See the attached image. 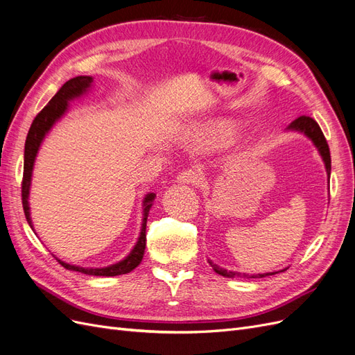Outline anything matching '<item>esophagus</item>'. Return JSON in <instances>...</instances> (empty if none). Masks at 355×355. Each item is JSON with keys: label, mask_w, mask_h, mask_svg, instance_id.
Returning <instances> with one entry per match:
<instances>
[{"label": "esophagus", "mask_w": 355, "mask_h": 355, "mask_svg": "<svg viewBox=\"0 0 355 355\" xmlns=\"http://www.w3.org/2000/svg\"><path fill=\"white\" fill-rule=\"evenodd\" d=\"M178 180L180 184H185V185L200 187L202 184L204 176L200 168H188L185 171H182V173L178 176Z\"/></svg>", "instance_id": "1"}]
</instances>
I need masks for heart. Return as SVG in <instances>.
Listing matches in <instances>:
<instances>
[{"mask_svg":"<svg viewBox=\"0 0 355 355\" xmlns=\"http://www.w3.org/2000/svg\"><path fill=\"white\" fill-rule=\"evenodd\" d=\"M239 136V125L230 118H218L204 124H198L189 133L192 142L207 148H223L231 145Z\"/></svg>","mask_w":355,"mask_h":355,"instance_id":"b5f03b06","label":"heart"}]
</instances>
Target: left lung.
I'll use <instances>...</instances> for the list:
<instances>
[{
    "instance_id": "obj_1",
    "label": "left lung",
    "mask_w": 355,
    "mask_h": 355,
    "mask_svg": "<svg viewBox=\"0 0 355 355\" xmlns=\"http://www.w3.org/2000/svg\"><path fill=\"white\" fill-rule=\"evenodd\" d=\"M288 132H297V133H302L305 135L311 142L314 144V146L317 148V151L321 157V159H323L324 163V167H326V171H327V176H329V180H330V170H331V159H330V151H329V145L326 142V137L323 135V132H321L320 125L313 120L311 116H299L297 120H295L293 123H290L288 127H287ZM210 263V266L213 268V271L219 274V275H223V277H228V278H234V277H247V278H262V277H266V275H274L277 272H266V274H256V275H247V274H241V272H237V271H228L225 270V268H220L219 265L213 263L210 259L207 261ZM282 271H286V270H282Z\"/></svg>"
}]
</instances>
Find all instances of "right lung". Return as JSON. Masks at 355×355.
Returning <instances> with one entry per match:
<instances>
[{
	"instance_id": "1",
	"label": "right lung",
	"mask_w": 355,
	"mask_h": 355,
	"mask_svg": "<svg viewBox=\"0 0 355 355\" xmlns=\"http://www.w3.org/2000/svg\"><path fill=\"white\" fill-rule=\"evenodd\" d=\"M93 87V78L89 75H80V77L71 78L65 84L62 85L59 92L53 96L51 101L44 106L37 116L35 120L32 121L31 128L26 136L25 142V154H24V182H22V202H24V210L25 216L29 223V227L34 231V223L31 219V207H29V191H31V182H32V171H34L35 158L38 155V151L41 148L42 141H44L49 132L53 128L62 116L69 111V102L81 98L90 89ZM154 192H149L145 196L142 201V227L141 234H139V239L132 249L123 261L103 266V268H83L77 265H71L58 259V262L71 271H78L87 275H98V277H115L133 271L135 268L142 262L144 253H145V245H146V219L149 214V209L153 207L154 200H155Z\"/></svg>"
}]
</instances>
